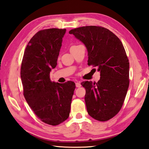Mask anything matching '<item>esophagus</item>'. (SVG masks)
Masks as SVG:
<instances>
[{
    "label": "esophagus",
    "instance_id": "34e87169",
    "mask_svg": "<svg viewBox=\"0 0 149 149\" xmlns=\"http://www.w3.org/2000/svg\"><path fill=\"white\" fill-rule=\"evenodd\" d=\"M75 86H76V87H81V83H80V82H77V83H75Z\"/></svg>",
    "mask_w": 149,
    "mask_h": 149
}]
</instances>
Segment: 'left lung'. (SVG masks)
Wrapping results in <instances>:
<instances>
[{
	"label": "left lung",
	"instance_id": "8db88e82",
	"mask_svg": "<svg viewBox=\"0 0 149 149\" xmlns=\"http://www.w3.org/2000/svg\"><path fill=\"white\" fill-rule=\"evenodd\" d=\"M88 52V65L97 66V83L83 81L84 100L92 118L106 121L119 112L129 86V62L123 44L112 31L101 26H87L69 31Z\"/></svg>",
	"mask_w": 149,
	"mask_h": 149
}]
</instances>
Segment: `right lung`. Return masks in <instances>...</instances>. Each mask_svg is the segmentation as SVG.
<instances>
[{"mask_svg": "<svg viewBox=\"0 0 149 149\" xmlns=\"http://www.w3.org/2000/svg\"><path fill=\"white\" fill-rule=\"evenodd\" d=\"M66 29L38 31L25 49L20 69L24 96L40 120L57 125L69 117L75 88L73 81L52 82L49 74L57 66Z\"/></svg>", "mask_w": 149, "mask_h": 149, "instance_id": "add662e5", "label": "right lung"}]
</instances>
